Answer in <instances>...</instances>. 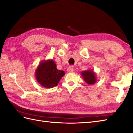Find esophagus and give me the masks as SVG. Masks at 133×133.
<instances>
[{
	"label": "esophagus",
	"instance_id": "34e87169",
	"mask_svg": "<svg viewBox=\"0 0 133 133\" xmlns=\"http://www.w3.org/2000/svg\"><path fill=\"white\" fill-rule=\"evenodd\" d=\"M73 71H74V67H73V66H70L67 70V71L68 72H71Z\"/></svg>",
	"mask_w": 133,
	"mask_h": 133
}]
</instances>
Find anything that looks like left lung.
<instances>
[{"label": "left lung", "instance_id": "8db88e82", "mask_svg": "<svg viewBox=\"0 0 133 133\" xmlns=\"http://www.w3.org/2000/svg\"><path fill=\"white\" fill-rule=\"evenodd\" d=\"M81 75L87 84H93L97 81L95 73L92 70L89 69L86 71H83L81 72Z\"/></svg>", "mask_w": 133, "mask_h": 133}]
</instances>
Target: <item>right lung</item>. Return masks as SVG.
Segmentation results:
<instances>
[{"label":"right lung","mask_w":133,"mask_h":133,"mask_svg":"<svg viewBox=\"0 0 133 133\" xmlns=\"http://www.w3.org/2000/svg\"><path fill=\"white\" fill-rule=\"evenodd\" d=\"M64 74L63 70L56 69V65L52 59L41 62L35 72L38 82L42 86L47 89L57 86Z\"/></svg>","instance_id":"add662e5"}]
</instances>
